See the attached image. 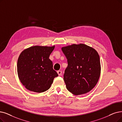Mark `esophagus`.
Here are the masks:
<instances>
[{
	"instance_id": "esophagus-1",
	"label": "esophagus",
	"mask_w": 122,
	"mask_h": 122,
	"mask_svg": "<svg viewBox=\"0 0 122 122\" xmlns=\"http://www.w3.org/2000/svg\"><path fill=\"white\" fill-rule=\"evenodd\" d=\"M57 72L58 76H61L62 74V71H57Z\"/></svg>"
}]
</instances>
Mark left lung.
Segmentation results:
<instances>
[{"instance_id": "left-lung-1", "label": "left lung", "mask_w": 122, "mask_h": 122, "mask_svg": "<svg viewBox=\"0 0 122 122\" xmlns=\"http://www.w3.org/2000/svg\"><path fill=\"white\" fill-rule=\"evenodd\" d=\"M61 50L68 64L64 75L67 90L75 95L91 91L98 82L101 74L98 53L84 44L62 47Z\"/></svg>"}]
</instances>
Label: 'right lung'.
I'll return each mask as SVG.
<instances>
[{"label":"right lung","mask_w":122,"mask_h":122,"mask_svg":"<svg viewBox=\"0 0 122 122\" xmlns=\"http://www.w3.org/2000/svg\"><path fill=\"white\" fill-rule=\"evenodd\" d=\"M55 46H33L24 50L17 61L19 80L26 88L36 92L50 88L54 78L58 76L49 58Z\"/></svg>","instance_id":"right-lung-1"}]
</instances>
